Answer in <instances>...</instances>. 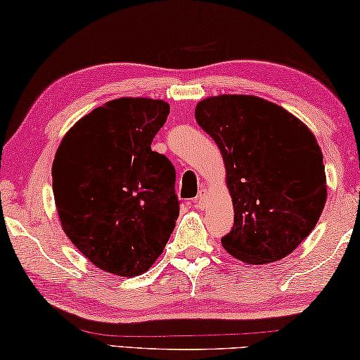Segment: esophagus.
<instances>
[{
	"label": "esophagus",
	"mask_w": 360,
	"mask_h": 360,
	"mask_svg": "<svg viewBox=\"0 0 360 360\" xmlns=\"http://www.w3.org/2000/svg\"><path fill=\"white\" fill-rule=\"evenodd\" d=\"M205 198H207V193H205L204 190H201L198 193V196L193 199V205L196 209H204L205 207Z\"/></svg>",
	"instance_id": "esophagus-1"
}]
</instances>
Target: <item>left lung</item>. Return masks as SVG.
<instances>
[{
	"mask_svg": "<svg viewBox=\"0 0 360 360\" xmlns=\"http://www.w3.org/2000/svg\"><path fill=\"white\" fill-rule=\"evenodd\" d=\"M194 116L226 167L234 225L223 247L250 264L292 253L314 229L327 199L313 132L279 105L253 96L209 97Z\"/></svg>",
	"mask_w": 360,
	"mask_h": 360,
	"instance_id": "left-lung-1",
	"label": "left lung"
}]
</instances>
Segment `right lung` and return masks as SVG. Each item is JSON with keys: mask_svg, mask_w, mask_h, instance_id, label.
<instances>
[{"mask_svg": "<svg viewBox=\"0 0 360 360\" xmlns=\"http://www.w3.org/2000/svg\"><path fill=\"white\" fill-rule=\"evenodd\" d=\"M169 105L116 98L65 135L52 164V190L65 234L108 273L148 271L175 228V167L151 150Z\"/></svg>", "mask_w": 360, "mask_h": 360, "instance_id": "add662e5", "label": "right lung"}]
</instances>
